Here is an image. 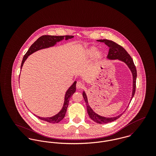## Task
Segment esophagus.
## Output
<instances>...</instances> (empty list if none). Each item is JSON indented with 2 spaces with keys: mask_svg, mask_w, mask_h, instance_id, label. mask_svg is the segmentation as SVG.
Wrapping results in <instances>:
<instances>
[{
  "mask_svg": "<svg viewBox=\"0 0 156 156\" xmlns=\"http://www.w3.org/2000/svg\"><path fill=\"white\" fill-rule=\"evenodd\" d=\"M76 87H77V88H78V89H82V88H83V87H84V85H83L81 82L79 81V82H77Z\"/></svg>",
  "mask_w": 156,
  "mask_h": 156,
  "instance_id": "34e87169",
  "label": "esophagus"
}]
</instances>
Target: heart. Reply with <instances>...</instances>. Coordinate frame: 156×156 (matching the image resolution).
Masks as SVG:
<instances>
[{
  "mask_svg": "<svg viewBox=\"0 0 156 156\" xmlns=\"http://www.w3.org/2000/svg\"><path fill=\"white\" fill-rule=\"evenodd\" d=\"M95 56L97 59H100L103 56V53L101 51H98V48L92 47L87 50V51L84 54L85 59H90Z\"/></svg>",
  "mask_w": 156,
  "mask_h": 156,
  "instance_id": "obj_1",
  "label": "heart"
}]
</instances>
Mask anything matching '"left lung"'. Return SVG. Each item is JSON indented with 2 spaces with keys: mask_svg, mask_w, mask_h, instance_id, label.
Wrapping results in <instances>:
<instances>
[{
  "mask_svg": "<svg viewBox=\"0 0 156 156\" xmlns=\"http://www.w3.org/2000/svg\"><path fill=\"white\" fill-rule=\"evenodd\" d=\"M97 41L104 43L105 44L107 45L109 47V50L108 55L107 57V58L108 59L119 60V61L124 62L130 69V71L132 73V76H133V90H132V97H131V100H132V99L133 98L134 95L135 94L136 82V77H137L136 68L134 64L132 58H131L130 55L127 53V51L122 46L116 44V43H115L112 41L108 40H97ZM82 94H83V98H84L86 105H87V111H88V113L89 115V116L90 118V119H92L94 121H95L97 123L106 124V123L111 122L115 121L118 118H119L123 114V113H122L121 114H120L116 116L111 117V118L100 116V115H98L97 113H96L90 108V107L88 104L87 94L85 91L83 92ZM131 100H130V101H131Z\"/></svg>",
  "mask_w": 156,
  "mask_h": 156,
  "instance_id": "obj_1",
  "label": "left lung"
}]
</instances>
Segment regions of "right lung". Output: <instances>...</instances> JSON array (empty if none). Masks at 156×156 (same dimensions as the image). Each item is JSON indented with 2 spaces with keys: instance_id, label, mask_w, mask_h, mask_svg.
Segmentation results:
<instances>
[{
  "instance_id": "1",
  "label": "right lung",
  "mask_w": 156,
  "mask_h": 156,
  "mask_svg": "<svg viewBox=\"0 0 156 156\" xmlns=\"http://www.w3.org/2000/svg\"><path fill=\"white\" fill-rule=\"evenodd\" d=\"M74 36L71 35H66V36H53V35H43L40 37L38 40H37L30 47L26 53L24 55L23 58L22 64H21V69L22 68L23 66L25 61L27 59L28 56L32 54L33 53L43 49L48 48L50 47H53L57 43L63 40L64 38L66 40H68V39H71L73 38ZM76 81H74V82L73 83V85L67 90L66 95H65V98H64V103L63 107L62 109L56 115L51 116V117H41L38 116L36 115H34L36 116L38 118L43 120L45 121H47L50 123H58L60 122L65 116L66 112H67V108L69 103V100L73 94L76 92Z\"/></svg>"
}]
</instances>
